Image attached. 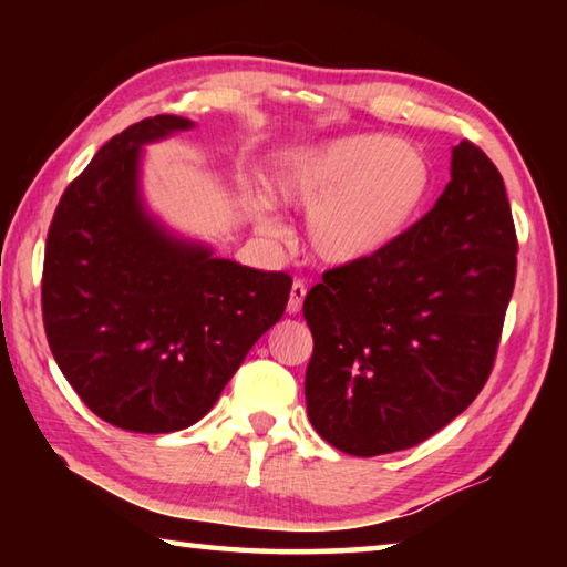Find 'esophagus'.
Here are the masks:
<instances>
[{
  "label": "esophagus",
  "mask_w": 567,
  "mask_h": 567,
  "mask_svg": "<svg viewBox=\"0 0 567 567\" xmlns=\"http://www.w3.org/2000/svg\"><path fill=\"white\" fill-rule=\"evenodd\" d=\"M305 295H307L305 282L295 280L292 282V290H290V300H287V312H290V315L300 312L302 310V302H305Z\"/></svg>",
  "instance_id": "obj_1"
}]
</instances>
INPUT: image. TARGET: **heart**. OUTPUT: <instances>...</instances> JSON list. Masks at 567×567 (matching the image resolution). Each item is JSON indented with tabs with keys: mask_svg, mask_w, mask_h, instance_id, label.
I'll use <instances>...</instances> for the list:
<instances>
[{
	"mask_svg": "<svg viewBox=\"0 0 567 567\" xmlns=\"http://www.w3.org/2000/svg\"><path fill=\"white\" fill-rule=\"evenodd\" d=\"M437 169L417 142L382 132L340 137L282 150L270 167L277 205L307 209L305 245L315 260L350 267L375 260L398 245L435 197ZM257 227L280 235L272 203H252Z\"/></svg>",
	"mask_w": 567,
	"mask_h": 567,
	"instance_id": "1",
	"label": "heart"
}]
</instances>
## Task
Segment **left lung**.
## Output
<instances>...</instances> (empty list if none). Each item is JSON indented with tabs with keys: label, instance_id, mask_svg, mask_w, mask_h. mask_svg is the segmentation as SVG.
<instances>
[{
	"label": "left lung",
	"instance_id": "obj_1",
	"mask_svg": "<svg viewBox=\"0 0 567 567\" xmlns=\"http://www.w3.org/2000/svg\"><path fill=\"white\" fill-rule=\"evenodd\" d=\"M515 252L501 172L463 140L445 192L398 245L328 270L305 297L315 340L305 398L318 435L372 457L455 420L491 378Z\"/></svg>",
	"mask_w": 567,
	"mask_h": 567
}]
</instances>
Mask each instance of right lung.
Listing matches in <instances>:
<instances>
[{
	"label": "right lung",
	"mask_w": 567,
	"mask_h": 567,
	"mask_svg": "<svg viewBox=\"0 0 567 567\" xmlns=\"http://www.w3.org/2000/svg\"><path fill=\"white\" fill-rule=\"evenodd\" d=\"M189 127L157 114L114 134L64 189L47 235V342L84 405L130 433L205 417L292 287L290 275L215 257L147 213L142 152Z\"/></svg>",
	"instance_id": "right-lung-1"
}]
</instances>
